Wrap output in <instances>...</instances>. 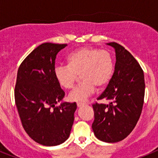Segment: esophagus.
<instances>
[{
	"label": "esophagus",
	"mask_w": 158,
	"mask_h": 158,
	"mask_svg": "<svg viewBox=\"0 0 158 158\" xmlns=\"http://www.w3.org/2000/svg\"><path fill=\"white\" fill-rule=\"evenodd\" d=\"M85 103H77V107H82V106H84L85 105Z\"/></svg>",
	"instance_id": "obj_1"
}]
</instances>
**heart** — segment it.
Masks as SVG:
<instances>
[{
    "instance_id": "1",
    "label": "heart",
    "mask_w": 158,
    "mask_h": 158,
    "mask_svg": "<svg viewBox=\"0 0 158 158\" xmlns=\"http://www.w3.org/2000/svg\"><path fill=\"white\" fill-rule=\"evenodd\" d=\"M68 65L54 68L55 78L62 88L70 89L78 76L82 82L69 94L71 101H85L94 93L109 83L114 72V59L111 52L93 47L79 48L67 57Z\"/></svg>"
}]
</instances>
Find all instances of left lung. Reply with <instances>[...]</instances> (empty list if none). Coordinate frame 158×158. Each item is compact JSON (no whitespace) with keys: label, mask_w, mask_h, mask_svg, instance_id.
I'll use <instances>...</instances> for the list:
<instances>
[{"label":"left lung","mask_w":158,"mask_h":158,"mask_svg":"<svg viewBox=\"0 0 158 158\" xmlns=\"http://www.w3.org/2000/svg\"><path fill=\"white\" fill-rule=\"evenodd\" d=\"M115 50V72L97 100L108 104H93L95 135L105 142L122 141L131 134L140 118L145 96L144 73L134 56L122 45L111 42Z\"/></svg>","instance_id":"left-lung-1"}]
</instances>
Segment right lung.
<instances>
[{"label": "right lung", "instance_id": "obj_1", "mask_svg": "<svg viewBox=\"0 0 158 158\" xmlns=\"http://www.w3.org/2000/svg\"><path fill=\"white\" fill-rule=\"evenodd\" d=\"M67 44L45 43L36 47L19 65L15 102L23 127L43 146L62 144L69 136L76 103L55 104L65 96L55 78L56 55Z\"/></svg>", "mask_w": 158, "mask_h": 158}]
</instances>
